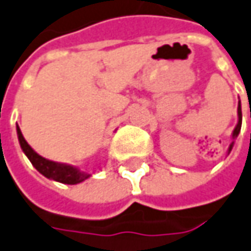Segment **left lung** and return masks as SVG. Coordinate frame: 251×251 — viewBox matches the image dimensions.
Segmentation results:
<instances>
[{
    "mask_svg": "<svg viewBox=\"0 0 251 251\" xmlns=\"http://www.w3.org/2000/svg\"><path fill=\"white\" fill-rule=\"evenodd\" d=\"M237 118H239V121H237V125L233 129V133H232V139H236L237 135L240 133V127H242V106H240V101H239V105H237ZM234 142L230 143V146L227 149V153H230V150H232V147H233Z\"/></svg>",
    "mask_w": 251,
    "mask_h": 251,
    "instance_id": "1",
    "label": "left lung"
}]
</instances>
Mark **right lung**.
<instances>
[{
    "mask_svg": "<svg viewBox=\"0 0 251 251\" xmlns=\"http://www.w3.org/2000/svg\"><path fill=\"white\" fill-rule=\"evenodd\" d=\"M17 133L22 151L26 154L29 161L33 164V167L38 170L42 176H45L46 178L59 181V182H63V184L74 185V184L82 182V181L87 180L90 177V174L87 171H82L78 167H74V166H70V164H64V163H56V161H51V160L39 156L38 153L27 145V142L25 140V137H24L18 125Z\"/></svg>",
    "mask_w": 251,
    "mask_h": 251,
    "instance_id": "add662e5",
    "label": "right lung"
}]
</instances>
